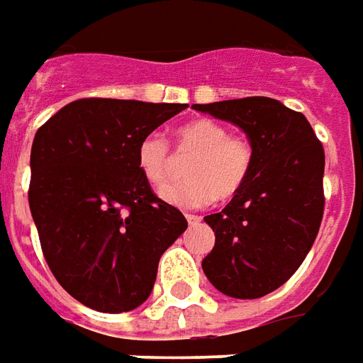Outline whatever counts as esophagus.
I'll use <instances>...</instances> for the list:
<instances>
[{
	"mask_svg": "<svg viewBox=\"0 0 363 363\" xmlns=\"http://www.w3.org/2000/svg\"><path fill=\"white\" fill-rule=\"evenodd\" d=\"M186 219L189 225H199L201 223V215H194V213H186Z\"/></svg>",
	"mask_w": 363,
	"mask_h": 363,
	"instance_id": "esophagus-1",
	"label": "esophagus"
}]
</instances>
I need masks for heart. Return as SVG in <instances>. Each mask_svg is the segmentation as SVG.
Listing matches in <instances>:
<instances>
[{"label": "heart", "mask_w": 363, "mask_h": 363, "mask_svg": "<svg viewBox=\"0 0 363 363\" xmlns=\"http://www.w3.org/2000/svg\"><path fill=\"white\" fill-rule=\"evenodd\" d=\"M176 150L179 156H194L187 164L189 179L160 189V197L182 209L206 207L215 197H233L253 169V144L243 136L229 134L227 126L217 120H191L177 128ZM136 160L140 174L152 187L164 186L174 176L176 157L157 132L140 140Z\"/></svg>", "instance_id": "obj_1"}]
</instances>
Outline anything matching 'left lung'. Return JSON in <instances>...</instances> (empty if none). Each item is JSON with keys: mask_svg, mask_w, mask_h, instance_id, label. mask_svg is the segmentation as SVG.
I'll list each match as a JSON object with an SVG mask.
<instances>
[{"mask_svg": "<svg viewBox=\"0 0 363 363\" xmlns=\"http://www.w3.org/2000/svg\"><path fill=\"white\" fill-rule=\"evenodd\" d=\"M233 122L253 144L251 176L223 211L207 215L215 247L201 267L217 291L261 298L291 279L324 215V148L302 112L267 96L194 104Z\"/></svg>", "mask_w": 363, "mask_h": 363, "instance_id": "8db88e82", "label": "left lung"}]
</instances>
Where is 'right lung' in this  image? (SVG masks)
<instances>
[{
	"label": "right lung",
	"mask_w": 363,
	"mask_h": 363,
	"mask_svg": "<svg viewBox=\"0 0 363 363\" xmlns=\"http://www.w3.org/2000/svg\"><path fill=\"white\" fill-rule=\"evenodd\" d=\"M186 106L81 99L35 134L29 207L45 261L92 311L138 308L154 289L160 257L187 229L136 160L140 140Z\"/></svg>",
	"instance_id": "right-lung-1"
}]
</instances>
